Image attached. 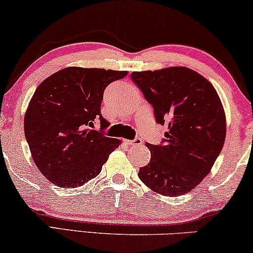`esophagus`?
Wrapping results in <instances>:
<instances>
[{"label": "esophagus", "instance_id": "esophagus-1", "mask_svg": "<svg viewBox=\"0 0 253 253\" xmlns=\"http://www.w3.org/2000/svg\"><path fill=\"white\" fill-rule=\"evenodd\" d=\"M126 144L127 145H140L143 144V140L140 138H134L132 140H126Z\"/></svg>", "mask_w": 253, "mask_h": 253}]
</instances>
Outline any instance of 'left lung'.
I'll list each match as a JSON object with an SVG mask.
<instances>
[{
    "label": "left lung",
    "instance_id": "left-lung-1",
    "mask_svg": "<svg viewBox=\"0 0 253 253\" xmlns=\"http://www.w3.org/2000/svg\"><path fill=\"white\" fill-rule=\"evenodd\" d=\"M132 82L154 109L155 121L168 131L160 145L146 144L147 166L140 181L164 196H182L212 169L226 139V115L213 85L185 67L134 71Z\"/></svg>",
    "mask_w": 253,
    "mask_h": 253
}]
</instances>
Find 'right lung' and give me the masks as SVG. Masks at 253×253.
Listing matches in <instances>:
<instances>
[{"instance_id":"right-lung-1","label":"right lung","mask_w":253,"mask_h":253,"mask_svg":"<svg viewBox=\"0 0 253 253\" xmlns=\"http://www.w3.org/2000/svg\"><path fill=\"white\" fill-rule=\"evenodd\" d=\"M127 71L70 67L55 72L34 92L24 131L34 164L62 188H77L96 177L121 140L105 134L100 109L103 92ZM100 121V130H93Z\"/></svg>"}]
</instances>
